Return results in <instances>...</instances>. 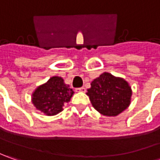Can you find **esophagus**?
<instances>
[{"mask_svg": "<svg viewBox=\"0 0 160 160\" xmlns=\"http://www.w3.org/2000/svg\"><path fill=\"white\" fill-rule=\"evenodd\" d=\"M76 91H77V92H84L86 91V89H85L84 87H80V88L76 89Z\"/></svg>", "mask_w": 160, "mask_h": 160, "instance_id": "34e87169", "label": "esophagus"}]
</instances>
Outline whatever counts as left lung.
Here are the masks:
<instances>
[{"mask_svg":"<svg viewBox=\"0 0 160 160\" xmlns=\"http://www.w3.org/2000/svg\"><path fill=\"white\" fill-rule=\"evenodd\" d=\"M86 94L99 113L116 117L129 107L132 92L124 78L104 72L91 83Z\"/></svg>","mask_w":160,"mask_h":160,"instance_id":"1","label":"left lung"}]
</instances>
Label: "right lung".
Here are the masks:
<instances>
[{
	"mask_svg": "<svg viewBox=\"0 0 160 160\" xmlns=\"http://www.w3.org/2000/svg\"><path fill=\"white\" fill-rule=\"evenodd\" d=\"M73 94L74 91L65 83L64 79L55 76L34 90L32 103L44 115L55 116L63 110L64 105L70 102Z\"/></svg>",
	"mask_w": 160,
	"mask_h": 160,
	"instance_id": "obj_1",
	"label": "right lung"
}]
</instances>
